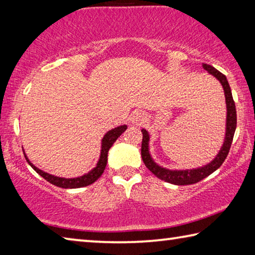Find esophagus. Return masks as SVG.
Segmentation results:
<instances>
[{
	"label": "esophagus",
	"instance_id": "34e87169",
	"mask_svg": "<svg viewBox=\"0 0 255 255\" xmlns=\"http://www.w3.org/2000/svg\"><path fill=\"white\" fill-rule=\"evenodd\" d=\"M131 122H132V124L141 125V124L144 123V117H143V115H140L139 112H136V114H133L132 118H131Z\"/></svg>",
	"mask_w": 255,
	"mask_h": 255
}]
</instances>
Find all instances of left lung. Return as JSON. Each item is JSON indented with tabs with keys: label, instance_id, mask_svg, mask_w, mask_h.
I'll list each match as a JSON object with an SVG mask.
<instances>
[{
	"label": "left lung",
	"instance_id": "1",
	"mask_svg": "<svg viewBox=\"0 0 255 255\" xmlns=\"http://www.w3.org/2000/svg\"><path fill=\"white\" fill-rule=\"evenodd\" d=\"M202 66L206 71H208L211 75H214L216 79L221 82L224 92H225V98H226V106H227V118H226V136L225 140H224L223 147L219 150L217 156L215 157L214 161H211L207 165L199 167V169L195 170H184V171H171L167 169H164L162 166H158L156 163L153 161V158L150 157L149 152H148V140H149V135L148 132L143 129L141 132H143V140H141V158H143V162L146 165V167L152 172V173L157 176L158 179H161L165 182H169L172 184L176 185H188V184H193L201 181L202 179L207 178V176L210 175L213 172H215L218 167H221L222 164L225 161L228 152H230L233 137H234L235 129H236V108H235V102L233 100L232 91L230 88V84H228V81L226 76L221 73L219 71L216 70L215 67L208 64H202Z\"/></svg>",
	"mask_w": 255,
	"mask_h": 255
}]
</instances>
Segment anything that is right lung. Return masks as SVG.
Listing matches in <instances>:
<instances>
[{"instance_id":"right-lung-1","label":"right lung","mask_w":255,"mask_h":255,"mask_svg":"<svg viewBox=\"0 0 255 255\" xmlns=\"http://www.w3.org/2000/svg\"><path fill=\"white\" fill-rule=\"evenodd\" d=\"M127 126H120L115 129H111V130L108 131L105 137L102 139V147H101V155H100V159L97 164V166L94 167L92 171H90L88 174H84L83 176H80V178H74V179H65V178H58V176H54L49 173H46V172L41 171L33 165V164L30 163L28 157H24L27 159V162L31 165L32 169L37 172L38 174L41 175L45 180L48 181L51 184L56 185V187L59 188H64V189H75V188H82V187H86V185L92 184L93 182L100 178L101 174L103 173V171L106 169L107 165V161H108V152L117 138L122 135V133L126 130Z\"/></svg>"}]
</instances>
